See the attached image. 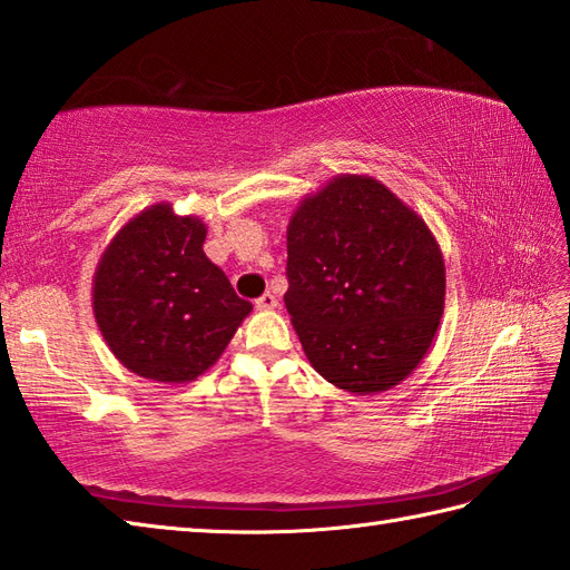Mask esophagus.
<instances>
[{"instance_id": "obj_1", "label": "esophagus", "mask_w": 570, "mask_h": 570, "mask_svg": "<svg viewBox=\"0 0 570 570\" xmlns=\"http://www.w3.org/2000/svg\"><path fill=\"white\" fill-rule=\"evenodd\" d=\"M254 306H257V311H274L278 306V301L272 292H266L257 301H254Z\"/></svg>"}]
</instances>
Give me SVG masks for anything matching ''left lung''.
<instances>
[{"label": "left lung", "mask_w": 570, "mask_h": 570, "mask_svg": "<svg viewBox=\"0 0 570 570\" xmlns=\"http://www.w3.org/2000/svg\"><path fill=\"white\" fill-rule=\"evenodd\" d=\"M284 304L323 380L353 394L404 382L445 306V264L423 217L372 176L337 174L286 227Z\"/></svg>", "instance_id": "obj_1"}]
</instances>
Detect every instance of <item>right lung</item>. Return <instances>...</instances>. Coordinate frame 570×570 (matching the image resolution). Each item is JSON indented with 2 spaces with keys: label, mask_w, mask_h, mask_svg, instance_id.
<instances>
[{
  "label": "right lung",
  "mask_w": 570,
  "mask_h": 570,
  "mask_svg": "<svg viewBox=\"0 0 570 570\" xmlns=\"http://www.w3.org/2000/svg\"><path fill=\"white\" fill-rule=\"evenodd\" d=\"M208 227L156 203L110 239L92 276L107 347L144 380L186 384L210 370L249 313L203 252Z\"/></svg>",
  "instance_id": "obj_1"
}]
</instances>
